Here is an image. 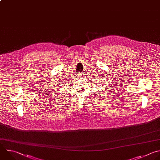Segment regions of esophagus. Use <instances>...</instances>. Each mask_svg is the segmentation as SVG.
Instances as JSON below:
<instances>
[{"label":"esophagus","mask_w":160,"mask_h":160,"mask_svg":"<svg viewBox=\"0 0 160 160\" xmlns=\"http://www.w3.org/2000/svg\"><path fill=\"white\" fill-rule=\"evenodd\" d=\"M78 76L79 77H83V73H78Z\"/></svg>","instance_id":"esophagus-1"}]
</instances>
